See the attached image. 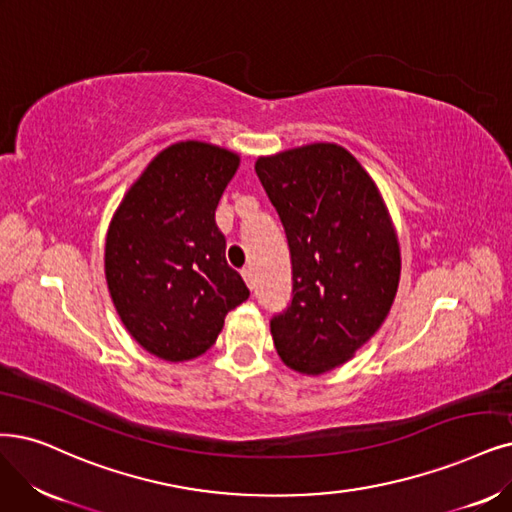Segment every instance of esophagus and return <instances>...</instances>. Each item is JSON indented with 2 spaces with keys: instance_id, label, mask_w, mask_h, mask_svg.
<instances>
[{
  "instance_id": "obj_1",
  "label": "esophagus",
  "mask_w": 512,
  "mask_h": 512,
  "mask_svg": "<svg viewBox=\"0 0 512 512\" xmlns=\"http://www.w3.org/2000/svg\"><path fill=\"white\" fill-rule=\"evenodd\" d=\"M242 278H244L246 285H249V287L253 289V270H251V268H244V270H242Z\"/></svg>"
}]
</instances>
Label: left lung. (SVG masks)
Returning a JSON list of instances; mask_svg holds the SVG:
<instances>
[{
  "label": "left lung",
  "instance_id": "8db88e82",
  "mask_svg": "<svg viewBox=\"0 0 512 512\" xmlns=\"http://www.w3.org/2000/svg\"><path fill=\"white\" fill-rule=\"evenodd\" d=\"M255 173L285 227L293 297L270 331L287 367L344 365L382 327L401 278V249L375 181L348 149L312 143L261 156Z\"/></svg>",
  "mask_w": 512,
  "mask_h": 512
}]
</instances>
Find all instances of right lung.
Listing matches in <instances>:
<instances>
[{"label": "right lung", "mask_w": 512, "mask_h": 512, "mask_svg": "<svg viewBox=\"0 0 512 512\" xmlns=\"http://www.w3.org/2000/svg\"><path fill=\"white\" fill-rule=\"evenodd\" d=\"M240 156L202 141L166 147L132 183L105 240V278L126 331L149 354H204L225 314L249 299L227 266L217 204Z\"/></svg>", "instance_id": "1"}]
</instances>
